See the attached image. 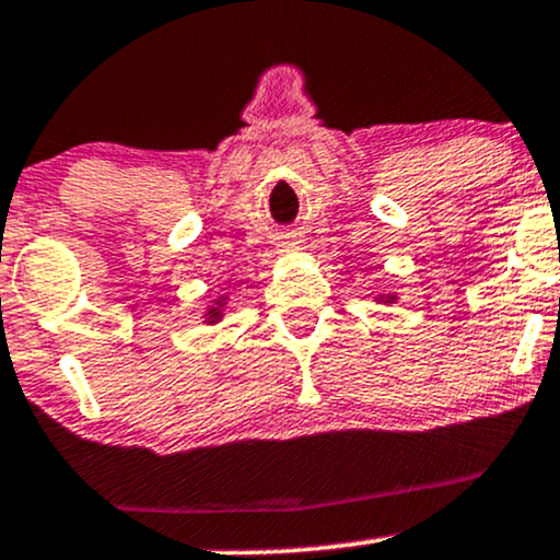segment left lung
<instances>
[{
    "instance_id": "left-lung-1",
    "label": "left lung",
    "mask_w": 560,
    "mask_h": 560,
    "mask_svg": "<svg viewBox=\"0 0 560 560\" xmlns=\"http://www.w3.org/2000/svg\"><path fill=\"white\" fill-rule=\"evenodd\" d=\"M387 302H395V296H387Z\"/></svg>"
}]
</instances>
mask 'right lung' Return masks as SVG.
Wrapping results in <instances>:
<instances>
[{
    "mask_svg": "<svg viewBox=\"0 0 560 560\" xmlns=\"http://www.w3.org/2000/svg\"><path fill=\"white\" fill-rule=\"evenodd\" d=\"M219 317H221V312L215 310V306H213V310L208 312V320H210V323H215V320H219Z\"/></svg>",
    "mask_w": 560,
    "mask_h": 560,
    "instance_id": "obj_1",
    "label": "right lung"
}]
</instances>
